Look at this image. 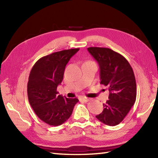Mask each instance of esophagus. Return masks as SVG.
Returning <instances> with one entry per match:
<instances>
[{
	"label": "esophagus",
	"mask_w": 158,
	"mask_h": 158,
	"mask_svg": "<svg viewBox=\"0 0 158 158\" xmlns=\"http://www.w3.org/2000/svg\"><path fill=\"white\" fill-rule=\"evenodd\" d=\"M90 98H86V97H80L79 100L80 101H83V102H88Z\"/></svg>",
	"instance_id": "1"
}]
</instances>
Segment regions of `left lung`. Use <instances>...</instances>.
Wrapping results in <instances>:
<instances>
[{
	"label": "left lung",
	"mask_w": 158,
	"mask_h": 158,
	"mask_svg": "<svg viewBox=\"0 0 158 158\" xmlns=\"http://www.w3.org/2000/svg\"><path fill=\"white\" fill-rule=\"evenodd\" d=\"M98 63L100 84L109 88V99L103 104V111L96 117L100 122L114 126L125 118L136 98V79L132 68L120 53L109 48H88Z\"/></svg>",
	"instance_id": "left-lung-1"
}]
</instances>
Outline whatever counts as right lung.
<instances>
[{"mask_svg":"<svg viewBox=\"0 0 158 158\" xmlns=\"http://www.w3.org/2000/svg\"><path fill=\"white\" fill-rule=\"evenodd\" d=\"M79 48L62 50L40 58L30 73L27 92L30 105L36 115L50 126H58L71 115L77 98L58 95L65 67Z\"/></svg>","mask_w":158,"mask_h":158,"instance_id":"add662e5","label":"right lung"}]
</instances>
